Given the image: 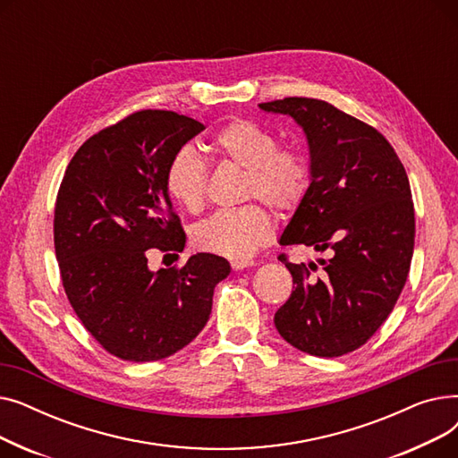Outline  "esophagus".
<instances>
[{
    "mask_svg": "<svg viewBox=\"0 0 458 458\" xmlns=\"http://www.w3.org/2000/svg\"><path fill=\"white\" fill-rule=\"evenodd\" d=\"M252 266H254L252 259H233V261H232V269H233V271H242V269L252 267Z\"/></svg>",
    "mask_w": 458,
    "mask_h": 458,
    "instance_id": "1",
    "label": "esophagus"
}]
</instances>
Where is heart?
Returning <instances> with one entry per match:
<instances>
[{
  "mask_svg": "<svg viewBox=\"0 0 458 458\" xmlns=\"http://www.w3.org/2000/svg\"><path fill=\"white\" fill-rule=\"evenodd\" d=\"M211 154L243 168L239 197L263 200L276 213L295 211L310 189L308 156L297 147L278 144L276 135L249 118H232L209 139ZM165 189L180 208L200 213L206 206L208 166L191 147L178 148L165 166ZM273 219L258 202L221 209L192 228L199 250L245 259L271 242Z\"/></svg>",
  "mask_w": 458,
  "mask_h": 458,
  "instance_id": "obj_1",
  "label": "heart"
}]
</instances>
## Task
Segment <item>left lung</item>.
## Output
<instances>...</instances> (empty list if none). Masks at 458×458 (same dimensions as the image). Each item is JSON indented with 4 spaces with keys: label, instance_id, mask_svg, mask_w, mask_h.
Returning <instances> with one entry per match:
<instances>
[{
    "label": "left lung",
    "instance_id": "obj_1",
    "mask_svg": "<svg viewBox=\"0 0 458 458\" xmlns=\"http://www.w3.org/2000/svg\"><path fill=\"white\" fill-rule=\"evenodd\" d=\"M259 107L293 116L310 144L311 183L280 245L330 254L319 266L278 256L295 285L276 330L302 352L344 356L388 319L411 271V183L388 139L332 104L293 96Z\"/></svg>",
    "mask_w": 458,
    "mask_h": 458
}]
</instances>
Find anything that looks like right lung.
Instances as JSON below:
<instances>
[{
    "instance_id": "obj_1",
    "label": "right lung",
    "mask_w": 458,
    "mask_h": 458,
    "mask_svg": "<svg viewBox=\"0 0 458 458\" xmlns=\"http://www.w3.org/2000/svg\"><path fill=\"white\" fill-rule=\"evenodd\" d=\"M199 120L142 109L89 137L70 159L55 202L54 243L64 293L109 354L154 362L183 349L209 319L228 261L200 252L148 269L147 250L182 252L185 233L165 166L200 133Z\"/></svg>"
}]
</instances>
